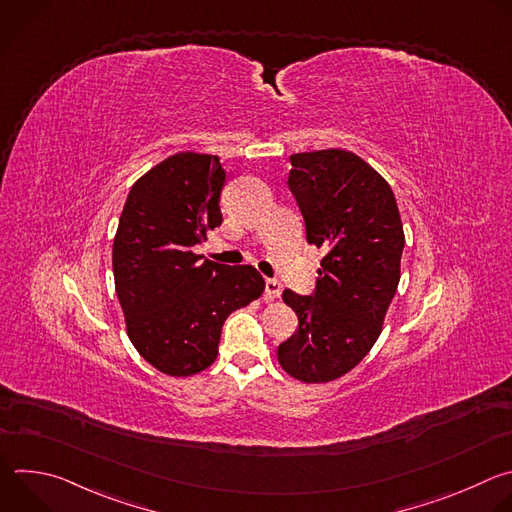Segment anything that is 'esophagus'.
Listing matches in <instances>:
<instances>
[{
	"label": "esophagus",
	"instance_id": "1",
	"mask_svg": "<svg viewBox=\"0 0 512 512\" xmlns=\"http://www.w3.org/2000/svg\"><path fill=\"white\" fill-rule=\"evenodd\" d=\"M281 294V283L277 279L265 281V300H275Z\"/></svg>",
	"mask_w": 512,
	"mask_h": 512
}]
</instances>
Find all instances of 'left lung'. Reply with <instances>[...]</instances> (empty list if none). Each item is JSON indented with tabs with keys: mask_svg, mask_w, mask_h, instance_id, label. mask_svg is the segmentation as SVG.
<instances>
[{
	"mask_svg": "<svg viewBox=\"0 0 512 512\" xmlns=\"http://www.w3.org/2000/svg\"><path fill=\"white\" fill-rule=\"evenodd\" d=\"M287 186L306 241L326 249L312 296L285 289L298 330L277 346L285 373L328 383L369 354L401 277L405 247L395 194L367 162L344 150L289 156Z\"/></svg>",
	"mask_w": 512,
	"mask_h": 512,
	"instance_id": "1",
	"label": "left lung"
}]
</instances>
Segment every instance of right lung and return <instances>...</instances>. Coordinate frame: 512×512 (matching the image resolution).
<instances>
[{"label":"right lung","mask_w":512,"mask_h":512,"mask_svg":"<svg viewBox=\"0 0 512 512\" xmlns=\"http://www.w3.org/2000/svg\"><path fill=\"white\" fill-rule=\"evenodd\" d=\"M225 184L218 156L176 154L131 186L119 218L113 275L127 334L170 377L210 367L229 314L265 289L251 265L229 267L192 253L223 223Z\"/></svg>","instance_id":"1"}]
</instances>
